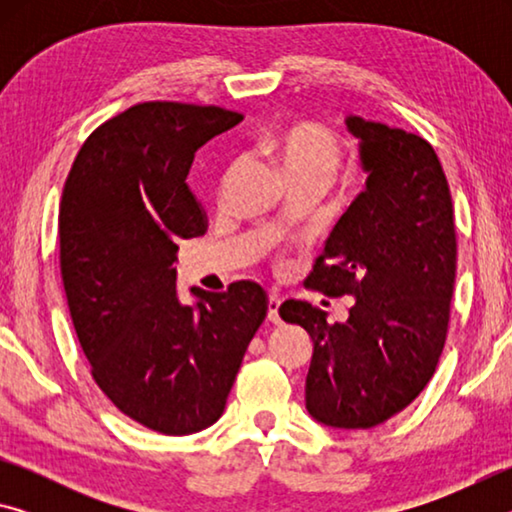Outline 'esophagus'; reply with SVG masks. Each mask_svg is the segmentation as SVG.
Instances as JSON below:
<instances>
[{
  "instance_id": "obj_1",
  "label": "esophagus",
  "mask_w": 512,
  "mask_h": 512,
  "mask_svg": "<svg viewBox=\"0 0 512 512\" xmlns=\"http://www.w3.org/2000/svg\"><path fill=\"white\" fill-rule=\"evenodd\" d=\"M280 298H277V296H273V293H271V296H268L266 298V314H268V320H271V323H280Z\"/></svg>"
}]
</instances>
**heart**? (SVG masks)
Segmentation results:
<instances>
[{
  "label": "heart",
  "instance_id": "heart-1",
  "mask_svg": "<svg viewBox=\"0 0 512 512\" xmlns=\"http://www.w3.org/2000/svg\"><path fill=\"white\" fill-rule=\"evenodd\" d=\"M262 153L271 158L289 185L327 187L343 162V142L334 131L318 121L300 119L262 140ZM230 169L225 178L232 176Z\"/></svg>",
  "mask_w": 512,
  "mask_h": 512
}]
</instances>
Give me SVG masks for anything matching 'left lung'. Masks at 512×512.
I'll return each instance as SVG.
<instances>
[{"label":"left lung","instance_id":"left-lung-1","mask_svg":"<svg viewBox=\"0 0 512 512\" xmlns=\"http://www.w3.org/2000/svg\"><path fill=\"white\" fill-rule=\"evenodd\" d=\"M366 189L354 198L316 259L305 287L352 296L345 323H327L309 302H282L280 316L314 341L307 411L336 429H370L418 397L443 354L456 280L454 205L433 146L420 135L361 117Z\"/></svg>","mask_w":512,"mask_h":512}]
</instances>
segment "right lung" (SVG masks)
<instances>
[{"label": "right lung", "instance_id": "obj_1", "mask_svg": "<svg viewBox=\"0 0 512 512\" xmlns=\"http://www.w3.org/2000/svg\"><path fill=\"white\" fill-rule=\"evenodd\" d=\"M244 115L146 101L94 131L69 169L58 212L60 275L92 377L117 409L167 436L221 418L266 291L176 293L178 239L207 230L187 187L194 153Z\"/></svg>", "mask_w": 512, "mask_h": 512}]
</instances>
